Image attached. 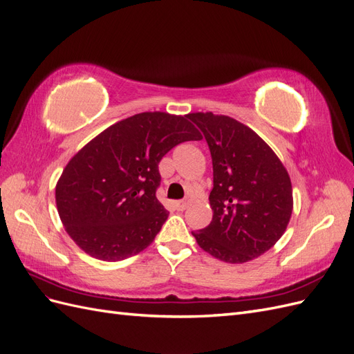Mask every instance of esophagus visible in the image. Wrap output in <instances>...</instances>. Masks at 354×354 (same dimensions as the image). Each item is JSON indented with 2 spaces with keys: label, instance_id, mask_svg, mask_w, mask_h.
<instances>
[{
  "label": "esophagus",
  "instance_id": "obj_1",
  "mask_svg": "<svg viewBox=\"0 0 354 354\" xmlns=\"http://www.w3.org/2000/svg\"><path fill=\"white\" fill-rule=\"evenodd\" d=\"M174 207L177 211H185L187 208V202L186 201H177L174 202Z\"/></svg>",
  "mask_w": 354,
  "mask_h": 354
}]
</instances>
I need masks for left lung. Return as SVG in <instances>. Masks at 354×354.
I'll use <instances>...</instances> for the list:
<instances>
[{"mask_svg":"<svg viewBox=\"0 0 354 354\" xmlns=\"http://www.w3.org/2000/svg\"><path fill=\"white\" fill-rule=\"evenodd\" d=\"M187 118L205 136L214 171L212 220L192 234L221 261L254 260L281 239L291 218L288 171L259 134L233 118L212 112Z\"/></svg>","mask_w":354,"mask_h":354,"instance_id":"8db88e82","label":"left lung"}]
</instances>
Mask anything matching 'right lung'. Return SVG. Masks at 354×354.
Wrapping results in <instances>:
<instances>
[{
	"instance_id": "add662e5",
	"label": "right lung",
	"mask_w": 354,
	"mask_h": 354,
	"mask_svg": "<svg viewBox=\"0 0 354 354\" xmlns=\"http://www.w3.org/2000/svg\"><path fill=\"white\" fill-rule=\"evenodd\" d=\"M201 138L187 115L167 112L137 113L95 136L56 185L59 217L72 241L103 261L147 248L168 218L156 199L158 164L174 146Z\"/></svg>"
}]
</instances>
